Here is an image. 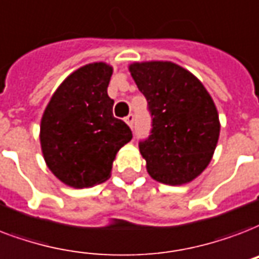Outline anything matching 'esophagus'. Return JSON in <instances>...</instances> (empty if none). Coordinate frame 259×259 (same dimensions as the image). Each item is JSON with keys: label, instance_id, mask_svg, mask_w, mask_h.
Masks as SVG:
<instances>
[{"label": "esophagus", "instance_id": "esophagus-1", "mask_svg": "<svg viewBox=\"0 0 259 259\" xmlns=\"http://www.w3.org/2000/svg\"><path fill=\"white\" fill-rule=\"evenodd\" d=\"M125 122L130 126V127H132V129H133V125H134V115H133V114H129V115L126 116Z\"/></svg>", "mask_w": 259, "mask_h": 259}]
</instances>
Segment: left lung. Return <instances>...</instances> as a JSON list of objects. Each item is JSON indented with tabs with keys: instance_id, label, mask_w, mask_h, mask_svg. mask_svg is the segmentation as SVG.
Masks as SVG:
<instances>
[{
	"instance_id": "obj_1",
	"label": "left lung",
	"mask_w": 259,
	"mask_h": 259,
	"mask_svg": "<svg viewBox=\"0 0 259 259\" xmlns=\"http://www.w3.org/2000/svg\"><path fill=\"white\" fill-rule=\"evenodd\" d=\"M129 70L152 116L151 134L140 143L148 174L171 186L191 182L208 167L219 141L213 99L193 73L174 62H134Z\"/></svg>"
}]
</instances>
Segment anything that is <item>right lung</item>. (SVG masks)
Instances as JSON below:
<instances>
[{"instance_id": "1", "label": "right lung", "mask_w": 259, "mask_h": 259, "mask_svg": "<svg viewBox=\"0 0 259 259\" xmlns=\"http://www.w3.org/2000/svg\"><path fill=\"white\" fill-rule=\"evenodd\" d=\"M112 68L104 62L81 66L57 88L40 121V147L50 171L74 189L92 187L111 175L116 153L133 137L114 118L107 95Z\"/></svg>"}]
</instances>
